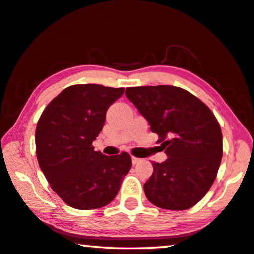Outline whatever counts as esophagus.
Masks as SVG:
<instances>
[{"label": "esophagus", "instance_id": "obj_1", "mask_svg": "<svg viewBox=\"0 0 254 254\" xmlns=\"http://www.w3.org/2000/svg\"><path fill=\"white\" fill-rule=\"evenodd\" d=\"M140 162H141V159L138 158V157L132 156V164H133V165H136V164H139Z\"/></svg>", "mask_w": 254, "mask_h": 254}]
</instances>
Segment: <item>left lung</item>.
<instances>
[{"label":"left lung","instance_id":"1","mask_svg":"<svg viewBox=\"0 0 254 254\" xmlns=\"http://www.w3.org/2000/svg\"><path fill=\"white\" fill-rule=\"evenodd\" d=\"M126 96L158 134L168 156L151 162L143 184L147 199L167 210H185L207 194L223 157V134L214 113L191 92L174 86L130 87Z\"/></svg>","mask_w":254,"mask_h":254}]
</instances>
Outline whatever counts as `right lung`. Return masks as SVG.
<instances>
[{
	"mask_svg": "<svg viewBox=\"0 0 254 254\" xmlns=\"http://www.w3.org/2000/svg\"><path fill=\"white\" fill-rule=\"evenodd\" d=\"M124 88L74 84L43 111L36 127V155L53 191L70 207L90 210L106 206L132 166L131 156H105L92 141L103 130L107 108Z\"/></svg>",
	"mask_w": 254,
	"mask_h": 254,
	"instance_id": "add662e5",
	"label": "right lung"
}]
</instances>
